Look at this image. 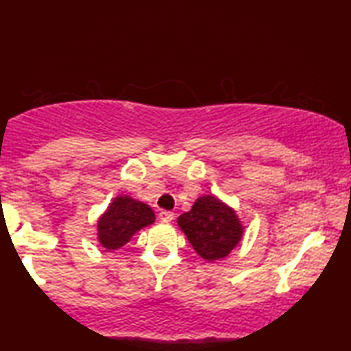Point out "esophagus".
Returning <instances> with one entry per match:
<instances>
[{
    "label": "esophagus",
    "mask_w": 351,
    "mask_h": 351,
    "mask_svg": "<svg viewBox=\"0 0 351 351\" xmlns=\"http://www.w3.org/2000/svg\"><path fill=\"white\" fill-rule=\"evenodd\" d=\"M158 217H160L162 222H171V220L174 219V213H171V210L161 209L160 214H158Z\"/></svg>",
    "instance_id": "esophagus-1"
}]
</instances>
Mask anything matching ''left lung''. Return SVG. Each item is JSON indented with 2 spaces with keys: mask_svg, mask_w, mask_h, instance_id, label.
<instances>
[{
  "mask_svg": "<svg viewBox=\"0 0 351 351\" xmlns=\"http://www.w3.org/2000/svg\"><path fill=\"white\" fill-rule=\"evenodd\" d=\"M177 222L191 247L209 262L227 257L243 234L237 214L214 196H201Z\"/></svg>",
  "mask_w": 351,
  "mask_h": 351,
  "instance_id": "obj_1",
  "label": "left lung"
}]
</instances>
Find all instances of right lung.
<instances>
[{"label":"right lung","mask_w":351,"mask_h":351,"mask_svg":"<svg viewBox=\"0 0 351 351\" xmlns=\"http://www.w3.org/2000/svg\"><path fill=\"white\" fill-rule=\"evenodd\" d=\"M153 222L155 214L150 206L129 196H118L99 219V241L108 251H113L124 246L137 230Z\"/></svg>","instance_id":"right-lung-1"}]
</instances>
